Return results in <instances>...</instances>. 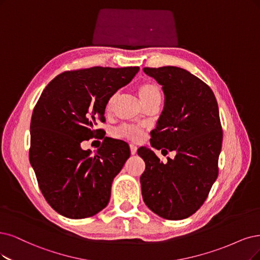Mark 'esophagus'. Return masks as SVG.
Here are the masks:
<instances>
[{"label":"esophagus","instance_id":"1","mask_svg":"<svg viewBox=\"0 0 260 260\" xmlns=\"http://www.w3.org/2000/svg\"><path fill=\"white\" fill-rule=\"evenodd\" d=\"M129 148H131V153H132V155H135V154H136V152H137V147H136V146H134V145H131V146H129Z\"/></svg>","mask_w":260,"mask_h":260}]
</instances>
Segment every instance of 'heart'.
I'll use <instances>...</instances> for the list:
<instances>
[{
	"mask_svg": "<svg viewBox=\"0 0 260 260\" xmlns=\"http://www.w3.org/2000/svg\"><path fill=\"white\" fill-rule=\"evenodd\" d=\"M136 93L138 94L142 104L145 105V107H147V106H149L150 104L154 102H160V99H161V92H160L159 86L150 81L140 82L136 86ZM117 100H118V94L115 93L109 99L107 106H106V110L111 111ZM118 135L120 137L129 139L132 141H140L143 138V132L137 126L125 125V126H122L121 128L118 129Z\"/></svg>",
	"mask_w": 260,
	"mask_h": 260,
	"instance_id": "obj_1",
	"label": "heart"
}]
</instances>
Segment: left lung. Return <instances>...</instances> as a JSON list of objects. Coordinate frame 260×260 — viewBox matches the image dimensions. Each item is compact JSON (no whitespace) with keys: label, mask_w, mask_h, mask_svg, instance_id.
<instances>
[{"label":"left lung","mask_w":260,"mask_h":260,"mask_svg":"<svg viewBox=\"0 0 260 260\" xmlns=\"http://www.w3.org/2000/svg\"><path fill=\"white\" fill-rule=\"evenodd\" d=\"M143 72L165 95L151 146L176 155L162 162L150 148L138 149L146 162L140 177L142 198L158 216L183 219L203 206L218 175L223 131L217 102L212 90L186 70L164 66Z\"/></svg>","instance_id":"left-lung-1"}]
</instances>
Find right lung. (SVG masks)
<instances>
[{
    "mask_svg": "<svg viewBox=\"0 0 260 260\" xmlns=\"http://www.w3.org/2000/svg\"><path fill=\"white\" fill-rule=\"evenodd\" d=\"M138 72V66L65 72L43 91L31 120L30 162L45 199L59 214L80 219L108 205L112 181L129 157V147L105 138L92 154L80 145L101 136L96 126L105 121L109 99Z\"/></svg>",
    "mask_w": 260,
    "mask_h": 260,
    "instance_id": "1",
    "label": "right lung"
}]
</instances>
